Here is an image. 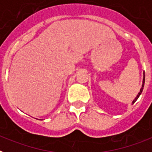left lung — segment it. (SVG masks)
<instances>
[{"label":"left lung","mask_w":152,"mask_h":152,"mask_svg":"<svg viewBox=\"0 0 152 152\" xmlns=\"http://www.w3.org/2000/svg\"><path fill=\"white\" fill-rule=\"evenodd\" d=\"M143 75H144V76H143V80H142V88H141L140 89V91L139 92V94H138V95L136 96V97L133 100V101H132V104H133L134 103H135V101H136L137 100H138V98L139 97V96L141 95V94L142 93V91H143V88H144V85H145V72L143 73Z\"/></svg>","instance_id":"8db88e82"}]
</instances>
